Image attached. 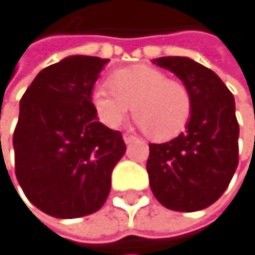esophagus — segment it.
<instances>
[{"label":"esophagus","mask_w":255,"mask_h":255,"mask_svg":"<svg viewBox=\"0 0 255 255\" xmlns=\"http://www.w3.org/2000/svg\"><path fill=\"white\" fill-rule=\"evenodd\" d=\"M136 140V136H133V134H128V133H125L124 134V142L128 145V143H131V142H134Z\"/></svg>","instance_id":"1"}]
</instances>
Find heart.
<instances>
[{"label": "heart", "instance_id": "heart-1", "mask_svg": "<svg viewBox=\"0 0 255 255\" xmlns=\"http://www.w3.org/2000/svg\"><path fill=\"white\" fill-rule=\"evenodd\" d=\"M107 84L97 86L91 97L97 119L107 128H118L133 109L137 124L154 140H170L185 130L193 97L181 80L169 79L155 67L137 64L115 70Z\"/></svg>", "mask_w": 255, "mask_h": 255}]
</instances>
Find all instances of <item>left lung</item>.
Masks as SVG:
<instances>
[{
  "instance_id": "1",
  "label": "left lung",
  "mask_w": 255,
  "mask_h": 255,
  "mask_svg": "<svg viewBox=\"0 0 255 255\" xmlns=\"http://www.w3.org/2000/svg\"><path fill=\"white\" fill-rule=\"evenodd\" d=\"M152 62L188 86L193 110L184 133L166 143H149L151 190L167 209H205L227 190L239 163L235 98L212 70L190 58L163 56Z\"/></svg>"
}]
</instances>
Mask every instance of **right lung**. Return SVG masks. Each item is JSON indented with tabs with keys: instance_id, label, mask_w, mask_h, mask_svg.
Segmentation results:
<instances>
[{
	"instance_id": "right-lung-1",
	"label": "right lung",
	"mask_w": 255,
	"mask_h": 255,
	"mask_svg": "<svg viewBox=\"0 0 255 255\" xmlns=\"http://www.w3.org/2000/svg\"><path fill=\"white\" fill-rule=\"evenodd\" d=\"M109 59L73 55L43 68L20 100L14 172L26 199L55 218L97 212L125 154L119 131L98 122L92 88Z\"/></svg>"
}]
</instances>
